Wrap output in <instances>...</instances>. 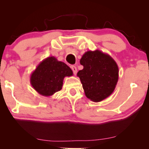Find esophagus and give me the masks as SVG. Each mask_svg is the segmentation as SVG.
Instances as JSON below:
<instances>
[{
    "instance_id": "34e87169",
    "label": "esophagus",
    "mask_w": 149,
    "mask_h": 149,
    "mask_svg": "<svg viewBox=\"0 0 149 149\" xmlns=\"http://www.w3.org/2000/svg\"><path fill=\"white\" fill-rule=\"evenodd\" d=\"M71 69H72V70L74 74H77V67L75 66H71Z\"/></svg>"
}]
</instances>
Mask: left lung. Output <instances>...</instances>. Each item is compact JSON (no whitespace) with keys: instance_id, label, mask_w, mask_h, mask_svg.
<instances>
[{"instance_id":"obj_1","label":"left lung","mask_w":149,"mask_h":149,"mask_svg":"<svg viewBox=\"0 0 149 149\" xmlns=\"http://www.w3.org/2000/svg\"><path fill=\"white\" fill-rule=\"evenodd\" d=\"M80 64L83 69L77 76L80 79L87 98L94 102L110 96L119 79V68L114 59L101 51H87L83 55Z\"/></svg>"}]
</instances>
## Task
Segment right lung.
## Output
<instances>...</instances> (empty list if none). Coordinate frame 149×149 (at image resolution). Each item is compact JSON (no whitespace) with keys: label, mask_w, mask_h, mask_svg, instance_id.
I'll return each instance as SVG.
<instances>
[{"label":"right lung","mask_w":149,"mask_h":149,"mask_svg":"<svg viewBox=\"0 0 149 149\" xmlns=\"http://www.w3.org/2000/svg\"><path fill=\"white\" fill-rule=\"evenodd\" d=\"M72 74V70L65 63L50 56L38 65L30 75V81L40 95L49 97L62 89L64 77Z\"/></svg>","instance_id":"1"}]
</instances>
